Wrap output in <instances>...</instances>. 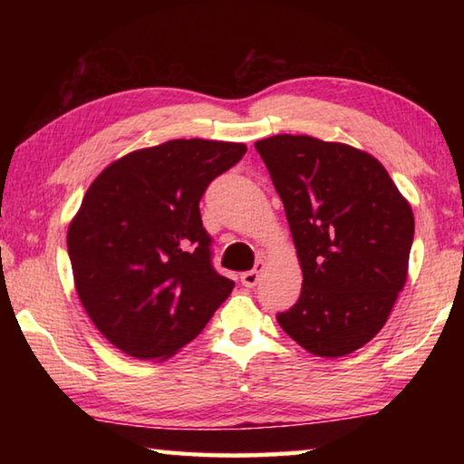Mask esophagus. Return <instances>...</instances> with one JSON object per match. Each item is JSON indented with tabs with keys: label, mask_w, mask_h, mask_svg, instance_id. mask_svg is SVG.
I'll return each mask as SVG.
<instances>
[{
	"label": "esophagus",
	"mask_w": 464,
	"mask_h": 464,
	"mask_svg": "<svg viewBox=\"0 0 464 464\" xmlns=\"http://www.w3.org/2000/svg\"><path fill=\"white\" fill-rule=\"evenodd\" d=\"M264 266H266L264 262H257L254 270L243 272V274H241V285L247 286V288H254V286L257 285V280H260V274H262V270H264Z\"/></svg>",
	"instance_id": "esophagus-1"
}]
</instances>
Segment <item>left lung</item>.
Instances as JSON below:
<instances>
[{
  "instance_id": "8db88e82",
  "label": "left lung",
  "mask_w": 464,
  "mask_h": 464,
  "mask_svg": "<svg viewBox=\"0 0 464 464\" xmlns=\"http://www.w3.org/2000/svg\"><path fill=\"white\" fill-rule=\"evenodd\" d=\"M276 188L303 288L280 327L311 354L340 358L387 324L410 268L413 213L382 163L309 135L256 140Z\"/></svg>"
}]
</instances>
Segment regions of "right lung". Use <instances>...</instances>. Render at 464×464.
<instances>
[{
	"label": "right lung",
	"instance_id": "obj_1",
	"mask_svg": "<svg viewBox=\"0 0 464 464\" xmlns=\"http://www.w3.org/2000/svg\"><path fill=\"white\" fill-rule=\"evenodd\" d=\"M247 147L174 139L137 149L93 179L69 223L77 296L124 354L168 360L192 342L235 282L210 264L200 198Z\"/></svg>",
	"mask_w": 464,
	"mask_h": 464
}]
</instances>
